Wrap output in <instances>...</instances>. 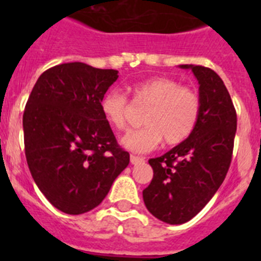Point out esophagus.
<instances>
[{
    "label": "esophagus",
    "instance_id": "34e87169",
    "mask_svg": "<svg viewBox=\"0 0 261 261\" xmlns=\"http://www.w3.org/2000/svg\"><path fill=\"white\" fill-rule=\"evenodd\" d=\"M145 159L142 156H138V155H130V163L132 165H138V163H142Z\"/></svg>",
    "mask_w": 261,
    "mask_h": 261
}]
</instances>
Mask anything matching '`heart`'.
Wrapping results in <instances>:
<instances>
[{
    "label": "heart",
    "mask_w": 261,
    "mask_h": 261,
    "mask_svg": "<svg viewBox=\"0 0 261 261\" xmlns=\"http://www.w3.org/2000/svg\"><path fill=\"white\" fill-rule=\"evenodd\" d=\"M133 100L149 105L145 111L142 128L126 133L121 144L135 153L155 149L162 140L177 145L192 135L199 123L201 99L195 89L181 86L167 77H150L129 87ZM103 117L111 126L123 130L128 125L130 103L124 94L111 90L100 100Z\"/></svg>",
    "instance_id": "heart-1"
}]
</instances>
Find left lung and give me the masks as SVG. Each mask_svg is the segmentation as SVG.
<instances>
[{
  "mask_svg": "<svg viewBox=\"0 0 261 261\" xmlns=\"http://www.w3.org/2000/svg\"><path fill=\"white\" fill-rule=\"evenodd\" d=\"M192 69L199 81L201 112L186 141L149 159L153 179L142 191L147 211L170 225L192 220L220 188L231 163L237 112L223 81L201 65Z\"/></svg>",
  "mask_w": 261,
  "mask_h": 261,
  "instance_id": "left-lung-1",
  "label": "left lung"
}]
</instances>
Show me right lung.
Wrapping results in <instances>:
<instances>
[{"instance_id": "add662e5", "label": "right lung", "mask_w": 261, "mask_h": 261, "mask_svg": "<svg viewBox=\"0 0 261 261\" xmlns=\"http://www.w3.org/2000/svg\"><path fill=\"white\" fill-rule=\"evenodd\" d=\"M117 73L84 62L60 64L38 78L26 103L23 133L30 172L64 213L98 206L129 165V153L117 144L100 110Z\"/></svg>"}]
</instances>
